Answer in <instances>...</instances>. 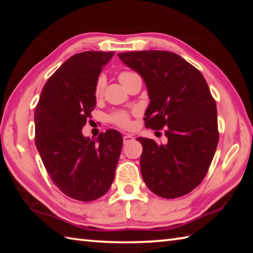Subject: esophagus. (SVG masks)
Masks as SVG:
<instances>
[{"label":"esophagus","instance_id":"1","mask_svg":"<svg viewBox=\"0 0 253 253\" xmlns=\"http://www.w3.org/2000/svg\"><path fill=\"white\" fill-rule=\"evenodd\" d=\"M132 140H134V137H132L131 135H125V136H124V144H128V143L132 142Z\"/></svg>","mask_w":253,"mask_h":253}]
</instances>
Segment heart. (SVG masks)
I'll list each match as a JSON object with an SVG mask.
<instances>
[{"mask_svg": "<svg viewBox=\"0 0 253 253\" xmlns=\"http://www.w3.org/2000/svg\"><path fill=\"white\" fill-rule=\"evenodd\" d=\"M131 75H134V72H130V71H124L119 74V81H124L125 79H127L128 77H130ZM104 85H105V80L102 77H99V78L97 79L96 81V84H95V96L96 97H99L102 91H104ZM111 121H113L116 125L121 126L123 128H128L130 127V118H129V115L125 111H119V113L114 114L113 116H111Z\"/></svg>", "mask_w": 253, "mask_h": 253, "instance_id": "heart-1", "label": "heart"}]
</instances>
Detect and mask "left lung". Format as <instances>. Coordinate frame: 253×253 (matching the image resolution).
<instances>
[{
  "label": "left lung",
  "mask_w": 253,
  "mask_h": 253,
  "mask_svg": "<svg viewBox=\"0 0 253 253\" xmlns=\"http://www.w3.org/2000/svg\"><path fill=\"white\" fill-rule=\"evenodd\" d=\"M119 59L142 77L149 105L145 126L165 127L166 144L138 137L140 170L153 193L175 199L202 182L219 142L216 104L202 74L178 54L147 50L124 52Z\"/></svg>",
  "instance_id": "obj_1"
}]
</instances>
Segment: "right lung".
Instances as JSON below:
<instances>
[{
  "label": "right lung",
  "mask_w": 253,
  "mask_h": 253,
  "mask_svg": "<svg viewBox=\"0 0 253 253\" xmlns=\"http://www.w3.org/2000/svg\"><path fill=\"white\" fill-rule=\"evenodd\" d=\"M115 52L72 55L50 77L34 111L36 146L50 178L71 199L89 202L107 193L123 146L115 129L97 139L83 135L95 109V84Z\"/></svg>",
  "instance_id": "add662e5"
}]
</instances>
